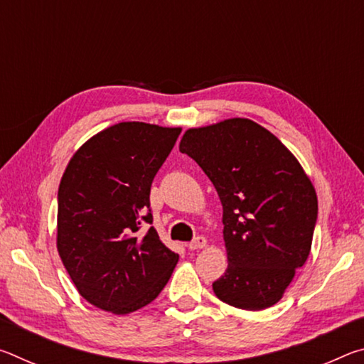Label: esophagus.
I'll return each instance as SVG.
<instances>
[{
    "mask_svg": "<svg viewBox=\"0 0 364 364\" xmlns=\"http://www.w3.org/2000/svg\"><path fill=\"white\" fill-rule=\"evenodd\" d=\"M205 244H207V239L204 237V236H196L193 241H191L189 244H188V247L191 249V250H197V249H202V247H205Z\"/></svg>",
    "mask_w": 364,
    "mask_h": 364,
    "instance_id": "1",
    "label": "esophagus"
}]
</instances>
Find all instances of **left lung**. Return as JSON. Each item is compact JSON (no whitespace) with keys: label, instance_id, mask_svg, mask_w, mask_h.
<instances>
[{"label":"left lung","instance_id":"1","mask_svg":"<svg viewBox=\"0 0 364 364\" xmlns=\"http://www.w3.org/2000/svg\"><path fill=\"white\" fill-rule=\"evenodd\" d=\"M180 151L210 178L223 205L228 269L212 284L215 295L242 310L274 305L306 262L318 220L304 168L249 119L188 130Z\"/></svg>","mask_w":364,"mask_h":364}]
</instances>
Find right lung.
Here are the masks:
<instances>
[{"mask_svg":"<svg viewBox=\"0 0 364 364\" xmlns=\"http://www.w3.org/2000/svg\"><path fill=\"white\" fill-rule=\"evenodd\" d=\"M181 128L109 127L70 159L58 193V250L80 295L127 315L157 297L178 254L152 225L151 186Z\"/></svg>","mask_w":364,"mask_h":364,"instance_id":"right-lung-1","label":"right lung"}]
</instances>
